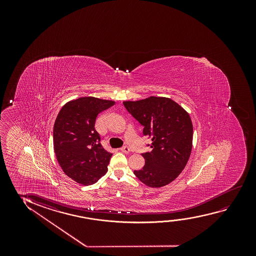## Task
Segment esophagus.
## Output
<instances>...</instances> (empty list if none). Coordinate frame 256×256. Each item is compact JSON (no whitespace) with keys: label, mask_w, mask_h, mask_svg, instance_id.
I'll list each match as a JSON object with an SVG mask.
<instances>
[{"label":"esophagus","mask_w":256,"mask_h":256,"mask_svg":"<svg viewBox=\"0 0 256 256\" xmlns=\"http://www.w3.org/2000/svg\"><path fill=\"white\" fill-rule=\"evenodd\" d=\"M120 151L123 152V153H126V154H128V153H130V148L128 147V146H123L122 148H120Z\"/></svg>","instance_id":"esophagus-1"}]
</instances>
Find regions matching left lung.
<instances>
[{
  "label": "left lung",
  "mask_w": 256,
  "mask_h": 256,
  "mask_svg": "<svg viewBox=\"0 0 256 256\" xmlns=\"http://www.w3.org/2000/svg\"><path fill=\"white\" fill-rule=\"evenodd\" d=\"M123 105L144 126V136L152 140L147 144L152 150L142 153L144 168L134 170V174L152 188L172 182L186 167L192 152L193 126L189 114L164 97L124 102Z\"/></svg>",
  "instance_id": "1"
}]
</instances>
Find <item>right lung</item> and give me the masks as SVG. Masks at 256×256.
Masks as SVG:
<instances>
[{
  "label": "right lung",
  "mask_w": 256,
  "mask_h": 256,
  "mask_svg": "<svg viewBox=\"0 0 256 256\" xmlns=\"http://www.w3.org/2000/svg\"><path fill=\"white\" fill-rule=\"evenodd\" d=\"M114 102L94 97H82L67 102L56 116L53 128V145L66 175L83 186L97 182L108 170L112 154L100 144L95 130L100 112Z\"/></svg>",
  "instance_id": "right-lung-1"
}]
</instances>
